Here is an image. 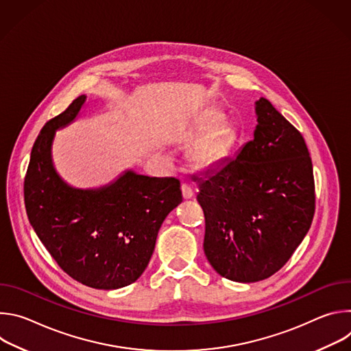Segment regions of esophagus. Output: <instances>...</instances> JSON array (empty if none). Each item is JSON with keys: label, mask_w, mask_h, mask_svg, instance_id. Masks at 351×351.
<instances>
[{"label": "esophagus", "mask_w": 351, "mask_h": 351, "mask_svg": "<svg viewBox=\"0 0 351 351\" xmlns=\"http://www.w3.org/2000/svg\"><path fill=\"white\" fill-rule=\"evenodd\" d=\"M182 194H183V198H186V199H189V198H191L194 195L193 189L190 187L189 183H183L182 184Z\"/></svg>", "instance_id": "1"}]
</instances>
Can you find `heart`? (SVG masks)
<instances>
[{
  "label": "heart",
  "instance_id": "b5f03b06",
  "mask_svg": "<svg viewBox=\"0 0 351 351\" xmlns=\"http://www.w3.org/2000/svg\"><path fill=\"white\" fill-rule=\"evenodd\" d=\"M228 149V137L225 132H217L206 138L195 149L194 160L199 167H213L225 156Z\"/></svg>",
  "mask_w": 351,
  "mask_h": 351
}]
</instances>
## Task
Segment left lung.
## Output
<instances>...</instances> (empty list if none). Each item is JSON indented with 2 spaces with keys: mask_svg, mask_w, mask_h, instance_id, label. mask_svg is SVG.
I'll return each mask as SVG.
<instances>
[{
  "mask_svg": "<svg viewBox=\"0 0 351 351\" xmlns=\"http://www.w3.org/2000/svg\"><path fill=\"white\" fill-rule=\"evenodd\" d=\"M254 138L198 183L206 217L204 253L233 282L269 278L306 237L315 211L306 141L267 98L256 101Z\"/></svg>",
  "mask_w": 351,
  "mask_h": 351,
  "instance_id": "left-lung-1",
  "label": "left lung"
}]
</instances>
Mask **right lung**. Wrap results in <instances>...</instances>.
<instances>
[{
    "label": "right lung",
    "mask_w": 351,
    "mask_h": 351,
    "mask_svg": "<svg viewBox=\"0 0 351 351\" xmlns=\"http://www.w3.org/2000/svg\"><path fill=\"white\" fill-rule=\"evenodd\" d=\"M84 103L86 95L73 99L37 136L25 178V206L36 234L71 278L114 290L141 276L162 222L183 198L178 179L132 169L98 189L69 186L54 167L53 141Z\"/></svg>",
    "instance_id": "add662e5"
}]
</instances>
